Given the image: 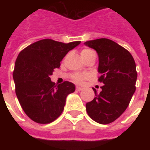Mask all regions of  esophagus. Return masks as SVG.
Instances as JSON below:
<instances>
[{
	"label": "esophagus",
	"mask_w": 150,
	"mask_h": 150,
	"mask_svg": "<svg viewBox=\"0 0 150 150\" xmlns=\"http://www.w3.org/2000/svg\"><path fill=\"white\" fill-rule=\"evenodd\" d=\"M83 88H82V87H79V86H76V91H82V90H83Z\"/></svg>",
	"instance_id": "esophagus-1"
}]
</instances>
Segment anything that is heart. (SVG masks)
<instances>
[{
    "label": "heart",
    "mask_w": 150,
    "mask_h": 150,
    "mask_svg": "<svg viewBox=\"0 0 150 150\" xmlns=\"http://www.w3.org/2000/svg\"><path fill=\"white\" fill-rule=\"evenodd\" d=\"M92 54H95V52L92 50H91V49L88 48L83 49V50H81V52H80V55H81L83 59H86V58L88 57L89 55H92ZM88 77H89V75L87 74H74V76H73V80L77 83H82L84 81L85 79H88Z\"/></svg>",
    "instance_id": "1"
}]
</instances>
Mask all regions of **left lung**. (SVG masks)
<instances>
[{
  "label": "left lung",
  "instance_id": "8db88e82",
  "mask_svg": "<svg viewBox=\"0 0 150 150\" xmlns=\"http://www.w3.org/2000/svg\"><path fill=\"white\" fill-rule=\"evenodd\" d=\"M84 44L96 50L99 58L98 82L104 84L100 93L93 88L95 98L86 105L87 113L96 122L109 124L127 109L136 90L135 62L126 49L111 40L100 38Z\"/></svg>",
  "mask_w": 150,
  "mask_h": 150
}]
</instances>
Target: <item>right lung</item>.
I'll return each instance as SVG.
<instances>
[{
	"mask_svg": "<svg viewBox=\"0 0 150 150\" xmlns=\"http://www.w3.org/2000/svg\"><path fill=\"white\" fill-rule=\"evenodd\" d=\"M81 41L68 43L43 39L19 52L13 71L15 91L24 112L34 122L48 124L64 110L67 95L75 91L72 83H52L50 76L61 61Z\"/></svg>",
	"mask_w": 150,
	"mask_h": 150,
	"instance_id": "right-lung-1",
	"label": "right lung"
}]
</instances>
